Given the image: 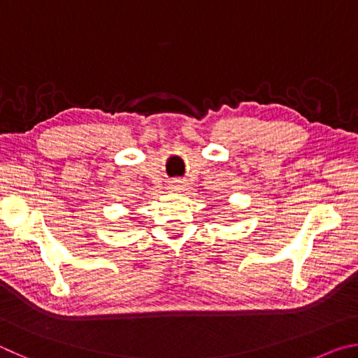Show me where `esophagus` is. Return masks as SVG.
Returning <instances> with one entry per match:
<instances>
[{
  "mask_svg": "<svg viewBox=\"0 0 358 358\" xmlns=\"http://www.w3.org/2000/svg\"><path fill=\"white\" fill-rule=\"evenodd\" d=\"M169 189H171V192H183L185 189H186V185L183 183V181H180V180H177V181H172V185H171V187H169Z\"/></svg>",
  "mask_w": 358,
  "mask_h": 358,
  "instance_id": "34e87169",
  "label": "esophagus"
}]
</instances>
